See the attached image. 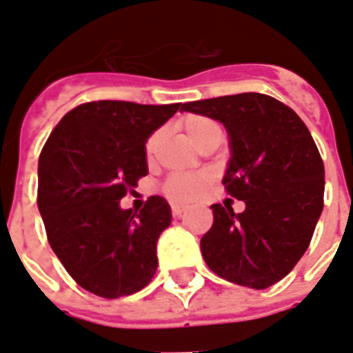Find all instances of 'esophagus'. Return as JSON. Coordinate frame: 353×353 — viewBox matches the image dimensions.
Returning a JSON list of instances; mask_svg holds the SVG:
<instances>
[{"label":"esophagus","instance_id":"1","mask_svg":"<svg viewBox=\"0 0 353 353\" xmlns=\"http://www.w3.org/2000/svg\"><path fill=\"white\" fill-rule=\"evenodd\" d=\"M183 214L185 206H179V204H174V206H172V215H174V217H181Z\"/></svg>","mask_w":353,"mask_h":353}]
</instances>
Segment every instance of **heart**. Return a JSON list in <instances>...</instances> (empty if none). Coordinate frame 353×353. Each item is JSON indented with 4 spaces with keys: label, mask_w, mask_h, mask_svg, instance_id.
<instances>
[{
    "label": "heart",
    "mask_w": 353,
    "mask_h": 353,
    "mask_svg": "<svg viewBox=\"0 0 353 353\" xmlns=\"http://www.w3.org/2000/svg\"><path fill=\"white\" fill-rule=\"evenodd\" d=\"M183 130L187 138L191 139L194 145H199L200 141H204L214 134H221V126L202 115H191L183 121ZM157 145V136L147 141L145 151L151 157ZM210 187V176L204 172H196V174H179V176H172L162 187V192L174 202H189L200 196L202 192Z\"/></svg>",
    "instance_id": "b5f03b06"
}]
</instances>
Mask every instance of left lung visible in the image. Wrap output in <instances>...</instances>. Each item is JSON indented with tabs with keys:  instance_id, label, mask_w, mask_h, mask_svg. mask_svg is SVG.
Here are the masks:
<instances>
[{
	"instance_id": "obj_1",
	"label": "left lung",
	"mask_w": 353,
	"mask_h": 353,
	"mask_svg": "<svg viewBox=\"0 0 353 353\" xmlns=\"http://www.w3.org/2000/svg\"><path fill=\"white\" fill-rule=\"evenodd\" d=\"M181 109L225 126L230 159L223 185L245 204L242 214L212 206L202 257L232 283L270 288L308 250L323 210L325 170L318 147L301 117L266 94L189 101Z\"/></svg>"
}]
</instances>
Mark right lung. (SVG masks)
Wrapping results in <instances>:
<instances>
[{
	"label": "right lung",
	"mask_w": 353,
	"mask_h": 353,
	"mask_svg": "<svg viewBox=\"0 0 353 353\" xmlns=\"http://www.w3.org/2000/svg\"><path fill=\"white\" fill-rule=\"evenodd\" d=\"M181 103L88 101L62 117L37 166V206L60 263L103 299L138 293L157 272V242L172 223L162 196L139 214L121 199L147 176L145 143Z\"/></svg>",
	"instance_id": "right-lung-1"
}]
</instances>
